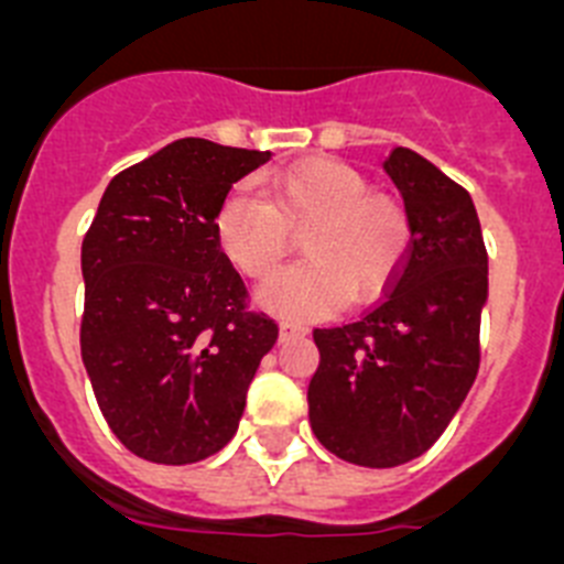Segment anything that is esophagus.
<instances>
[{"mask_svg":"<svg viewBox=\"0 0 564 564\" xmlns=\"http://www.w3.org/2000/svg\"><path fill=\"white\" fill-rule=\"evenodd\" d=\"M307 330H311V327H307L305 322H296V318H285V322L279 325V336L282 338H302L307 336Z\"/></svg>","mask_w":564,"mask_h":564,"instance_id":"esophagus-1","label":"esophagus"}]
</instances>
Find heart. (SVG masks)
<instances>
[{
  "instance_id": "heart-1",
  "label": "heart",
  "mask_w": 564,
  "mask_h": 564,
  "mask_svg": "<svg viewBox=\"0 0 564 564\" xmlns=\"http://www.w3.org/2000/svg\"><path fill=\"white\" fill-rule=\"evenodd\" d=\"M302 232L305 259L271 279L259 302L285 316L327 313L344 296H381L406 265L415 226L401 197L370 188L361 169L336 158L293 163L265 181L226 194L214 214V237L231 265L268 279Z\"/></svg>"
}]
</instances>
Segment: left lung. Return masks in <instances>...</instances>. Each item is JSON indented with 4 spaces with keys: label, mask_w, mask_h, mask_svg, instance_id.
<instances>
[{
    "label": "left lung",
    "mask_w": 564,
    "mask_h": 564,
    "mask_svg": "<svg viewBox=\"0 0 564 564\" xmlns=\"http://www.w3.org/2000/svg\"><path fill=\"white\" fill-rule=\"evenodd\" d=\"M383 169L410 208L415 239L383 296L344 325L316 327L307 387L313 435L356 466L423 455L449 426L480 367L488 253L466 188L412 149Z\"/></svg>",
    "instance_id": "left-lung-1"
}]
</instances>
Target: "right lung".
Wrapping results in <instances>:
<instances>
[{
	"label": "right lung",
	"instance_id": "add662e5",
	"mask_svg": "<svg viewBox=\"0 0 564 564\" xmlns=\"http://www.w3.org/2000/svg\"><path fill=\"white\" fill-rule=\"evenodd\" d=\"M268 158L181 138L115 174L84 234V367L109 430L143 460L220 452L276 344L214 237L226 194Z\"/></svg>",
	"mask_w": 564,
	"mask_h": 564
}]
</instances>
